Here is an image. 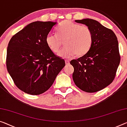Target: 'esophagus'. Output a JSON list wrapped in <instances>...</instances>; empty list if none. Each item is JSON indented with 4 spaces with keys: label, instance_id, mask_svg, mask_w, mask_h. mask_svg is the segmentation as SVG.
<instances>
[{
    "label": "esophagus",
    "instance_id": "esophagus-1",
    "mask_svg": "<svg viewBox=\"0 0 127 127\" xmlns=\"http://www.w3.org/2000/svg\"><path fill=\"white\" fill-rule=\"evenodd\" d=\"M65 64L66 65H69V64H70V62L69 60H65Z\"/></svg>",
    "mask_w": 127,
    "mask_h": 127
}]
</instances>
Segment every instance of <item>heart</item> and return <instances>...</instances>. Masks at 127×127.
Returning a JSON list of instances; mask_svg holds the SVG:
<instances>
[{
    "instance_id": "b5f03b06",
    "label": "heart",
    "mask_w": 127,
    "mask_h": 127,
    "mask_svg": "<svg viewBox=\"0 0 127 127\" xmlns=\"http://www.w3.org/2000/svg\"><path fill=\"white\" fill-rule=\"evenodd\" d=\"M56 34H48L46 44L52 52L56 53L65 41L66 47L58 53L62 57L70 58L75 55L82 57L88 52L93 42V33L89 27L70 20L62 21L56 28Z\"/></svg>"
}]
</instances>
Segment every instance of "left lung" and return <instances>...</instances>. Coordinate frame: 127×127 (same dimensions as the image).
Segmentation results:
<instances>
[{"mask_svg": "<svg viewBox=\"0 0 127 127\" xmlns=\"http://www.w3.org/2000/svg\"><path fill=\"white\" fill-rule=\"evenodd\" d=\"M92 31L91 48L86 54L70 64L74 67L73 79L77 86L87 93H95L112 82L120 64L118 41L112 30L91 19L75 20Z\"/></svg>", "mask_w": 127, "mask_h": 127, "instance_id": "8db88e82", "label": "left lung"}]
</instances>
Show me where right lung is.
<instances>
[{
  "mask_svg": "<svg viewBox=\"0 0 127 127\" xmlns=\"http://www.w3.org/2000/svg\"><path fill=\"white\" fill-rule=\"evenodd\" d=\"M57 22L37 21L26 25L9 41L7 50L8 72L24 93L39 95L51 87L65 65L47 46L46 37Z\"/></svg>",
  "mask_w": 127,
  "mask_h": 127,
  "instance_id": "obj_1",
  "label": "right lung"
}]
</instances>
